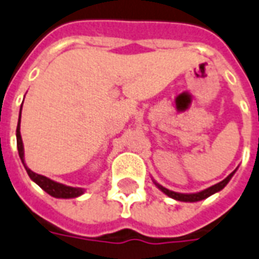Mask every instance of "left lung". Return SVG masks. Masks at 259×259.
<instances>
[{"label": "left lung", "mask_w": 259, "mask_h": 259, "mask_svg": "<svg viewBox=\"0 0 259 259\" xmlns=\"http://www.w3.org/2000/svg\"><path fill=\"white\" fill-rule=\"evenodd\" d=\"M234 172L230 173L229 176L226 177L225 180H222L221 183H218V184L212 185V187H209V188L204 189V191H201V192H197V193H177V192H173V191H169V189L164 188L161 185H158V188L161 189L162 192L168 195V196L173 197V199H176V200H180V201H199V200H203L205 197L211 196L212 193L218 192V191H221L226 187V184L229 183L230 179L233 177Z\"/></svg>", "instance_id": "left-lung-1"}]
</instances>
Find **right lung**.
I'll return each mask as SVG.
<instances>
[{
  "label": "right lung",
  "instance_id": "right-lung-1",
  "mask_svg": "<svg viewBox=\"0 0 259 259\" xmlns=\"http://www.w3.org/2000/svg\"><path fill=\"white\" fill-rule=\"evenodd\" d=\"M20 115H21V113H20ZM16 137H17L18 154H20V158H21L22 164H24V166H25L26 172H28L30 179H32V180H33L34 183L40 187V188L44 189L47 193H50L51 196L60 197V199H70V197H76L79 196V195H82L83 193L82 188H74V187H67V185L59 184V183H56V181L50 180L48 177L41 176V175H37V173L32 172V170L25 165V162H24V146H22L21 134H20V119H18L17 130H16Z\"/></svg>",
  "mask_w": 259,
  "mask_h": 259
}]
</instances>
